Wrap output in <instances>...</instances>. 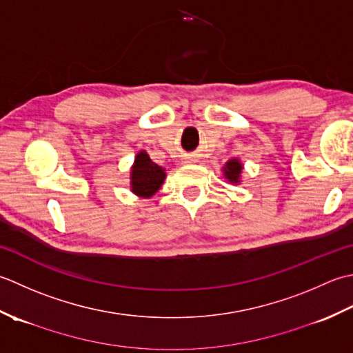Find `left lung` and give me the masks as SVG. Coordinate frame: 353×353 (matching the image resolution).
<instances>
[{
	"mask_svg": "<svg viewBox=\"0 0 353 353\" xmlns=\"http://www.w3.org/2000/svg\"><path fill=\"white\" fill-rule=\"evenodd\" d=\"M242 170H243V164L239 158H232V160H228L224 164V168H222V174H224V178L230 184L237 185L242 181Z\"/></svg>",
	"mask_w": 353,
	"mask_h": 353,
	"instance_id": "obj_1",
	"label": "left lung"
}]
</instances>
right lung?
Listing matches in <instances>:
<instances>
[{"label":"right lung","instance_id":"right-lung-1","mask_svg":"<svg viewBox=\"0 0 353 353\" xmlns=\"http://www.w3.org/2000/svg\"><path fill=\"white\" fill-rule=\"evenodd\" d=\"M129 179H131L129 187L134 195L146 199L154 196L161 189L164 179H166V169L150 160L146 150H140L134 158Z\"/></svg>","mask_w":353,"mask_h":353}]
</instances>
